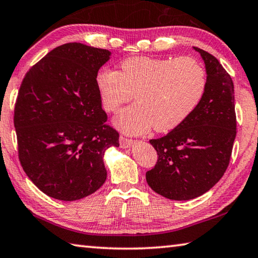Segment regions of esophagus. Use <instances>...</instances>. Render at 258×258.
<instances>
[{"label": "esophagus", "mask_w": 258, "mask_h": 258, "mask_svg": "<svg viewBox=\"0 0 258 258\" xmlns=\"http://www.w3.org/2000/svg\"><path fill=\"white\" fill-rule=\"evenodd\" d=\"M136 143L133 139H128V138H124V137H120V146L121 148H130L132 147L134 144Z\"/></svg>", "instance_id": "34e87169"}]
</instances>
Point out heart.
I'll return each instance as SVG.
<instances>
[{"mask_svg": "<svg viewBox=\"0 0 258 258\" xmlns=\"http://www.w3.org/2000/svg\"><path fill=\"white\" fill-rule=\"evenodd\" d=\"M95 85L103 107L115 112L135 94L137 103L114 117V125L128 135H142L152 126L166 133L182 124L204 96L207 77L191 57L136 56L121 62L120 71L99 70Z\"/></svg>", "mask_w": 258, "mask_h": 258, "instance_id": "b5f03b06", "label": "heart"}]
</instances>
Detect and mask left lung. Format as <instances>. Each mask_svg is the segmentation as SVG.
Instances as JSON below:
<instances>
[{"label":"left lung","instance_id":"8db88e82","mask_svg":"<svg viewBox=\"0 0 258 258\" xmlns=\"http://www.w3.org/2000/svg\"><path fill=\"white\" fill-rule=\"evenodd\" d=\"M204 61L207 86L200 105L166 136L152 139L159 160L146 173L153 190L172 201L204 195L223 177L236 138L234 87L216 57L194 47Z\"/></svg>","mask_w":258,"mask_h":258}]
</instances>
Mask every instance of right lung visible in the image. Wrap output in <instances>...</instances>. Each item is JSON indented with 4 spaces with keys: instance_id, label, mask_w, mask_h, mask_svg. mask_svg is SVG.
Returning a JSON list of instances; mask_svg holds the SVG:
<instances>
[{
    "instance_id": "add662e5",
    "label": "right lung",
    "mask_w": 258,
    "mask_h": 258,
    "mask_svg": "<svg viewBox=\"0 0 258 258\" xmlns=\"http://www.w3.org/2000/svg\"><path fill=\"white\" fill-rule=\"evenodd\" d=\"M111 52L81 43L52 49L27 72L15 108L22 169L58 201L92 195L106 180L104 155L119 147L95 85Z\"/></svg>"
}]
</instances>
